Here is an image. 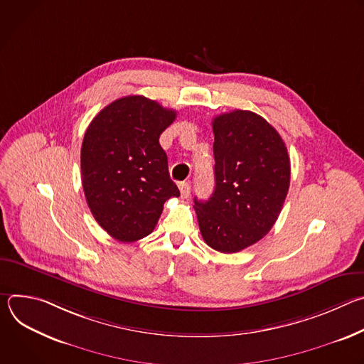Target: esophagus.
Masks as SVG:
<instances>
[{
	"label": "esophagus",
	"instance_id": "esophagus-1",
	"mask_svg": "<svg viewBox=\"0 0 364 364\" xmlns=\"http://www.w3.org/2000/svg\"><path fill=\"white\" fill-rule=\"evenodd\" d=\"M178 188H180V193H181V197L183 198H187L188 196H190V190H191V187H190V184L188 183H180L178 184Z\"/></svg>",
	"mask_w": 364,
	"mask_h": 364
}]
</instances>
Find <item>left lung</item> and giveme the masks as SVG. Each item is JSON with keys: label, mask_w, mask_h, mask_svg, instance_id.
I'll return each instance as SVG.
<instances>
[{"label": "left lung", "mask_w": 364, "mask_h": 364, "mask_svg": "<svg viewBox=\"0 0 364 364\" xmlns=\"http://www.w3.org/2000/svg\"><path fill=\"white\" fill-rule=\"evenodd\" d=\"M215 191L194 198L204 242L223 253L261 240L275 225L289 188L285 142L261 115L236 109L213 122Z\"/></svg>", "instance_id": "left-lung-1"}]
</instances>
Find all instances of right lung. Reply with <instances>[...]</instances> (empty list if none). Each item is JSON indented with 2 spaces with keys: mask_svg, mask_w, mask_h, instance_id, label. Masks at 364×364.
Segmentation results:
<instances>
[{
  "mask_svg": "<svg viewBox=\"0 0 364 364\" xmlns=\"http://www.w3.org/2000/svg\"><path fill=\"white\" fill-rule=\"evenodd\" d=\"M176 117L174 109L132 95L103 108L85 132L80 151L85 197L99 226L119 242L148 236L164 203L180 196L159 141Z\"/></svg>",
  "mask_w": 364,
  "mask_h": 364,
  "instance_id": "obj_1",
  "label": "right lung"
}]
</instances>
